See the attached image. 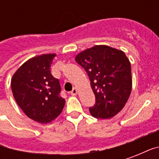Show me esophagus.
Wrapping results in <instances>:
<instances>
[{
	"label": "esophagus",
	"mask_w": 159,
	"mask_h": 159,
	"mask_svg": "<svg viewBox=\"0 0 159 159\" xmlns=\"http://www.w3.org/2000/svg\"><path fill=\"white\" fill-rule=\"evenodd\" d=\"M70 94H71V95H76V94H77V89H76V88L73 89L72 91L70 92Z\"/></svg>",
	"instance_id": "1"
}]
</instances>
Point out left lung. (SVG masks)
<instances>
[{"label": "left lung", "instance_id": "left-lung-1", "mask_svg": "<svg viewBox=\"0 0 159 159\" xmlns=\"http://www.w3.org/2000/svg\"><path fill=\"white\" fill-rule=\"evenodd\" d=\"M76 61L89 75L95 95L90 107L93 117L108 119L125 106L132 90L131 66L122 50L107 45H96L76 56Z\"/></svg>", "mask_w": 159, "mask_h": 159}]
</instances>
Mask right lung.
I'll list each match as a JSON object with an SVG mask.
<instances>
[{
	"instance_id": "1",
	"label": "right lung",
	"mask_w": 159,
	"mask_h": 159,
	"mask_svg": "<svg viewBox=\"0 0 159 159\" xmlns=\"http://www.w3.org/2000/svg\"><path fill=\"white\" fill-rule=\"evenodd\" d=\"M55 53L33 57L23 64L11 80L12 94L26 116L39 123H49L62 110L66 100L59 95V80L50 71Z\"/></svg>"
}]
</instances>
